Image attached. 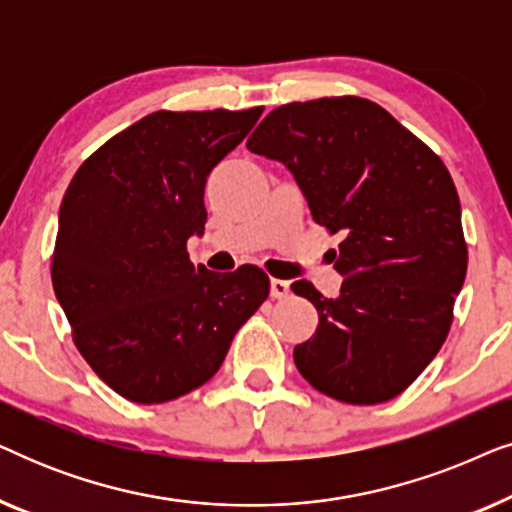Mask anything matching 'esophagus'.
<instances>
[{
  "label": "esophagus",
  "mask_w": 512,
  "mask_h": 512,
  "mask_svg": "<svg viewBox=\"0 0 512 512\" xmlns=\"http://www.w3.org/2000/svg\"><path fill=\"white\" fill-rule=\"evenodd\" d=\"M270 293H272V298H289V293H291V286H289V282H284V279H272L270 282Z\"/></svg>",
  "instance_id": "esophagus-1"
}]
</instances>
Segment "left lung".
Here are the masks:
<instances>
[{
    "instance_id": "obj_1",
    "label": "left lung",
    "mask_w": 512,
    "mask_h": 512,
    "mask_svg": "<svg viewBox=\"0 0 512 512\" xmlns=\"http://www.w3.org/2000/svg\"><path fill=\"white\" fill-rule=\"evenodd\" d=\"M247 149L289 167L312 219L342 235L340 298L291 284L319 326L293 349L321 394L375 405L403 394L450 333L468 268L457 188L443 160L380 104L356 95L289 102Z\"/></svg>"
}]
</instances>
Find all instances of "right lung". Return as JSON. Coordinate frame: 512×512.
<instances>
[{
    "instance_id": "right-lung-1",
    "label": "right lung",
    "mask_w": 512,
    "mask_h": 512,
    "mask_svg": "<svg viewBox=\"0 0 512 512\" xmlns=\"http://www.w3.org/2000/svg\"><path fill=\"white\" fill-rule=\"evenodd\" d=\"M263 114L153 111L83 160L60 205L53 291L72 340L104 384L156 405L212 380L265 303L256 265L216 275L186 242L207 221L205 184Z\"/></svg>"
}]
</instances>
